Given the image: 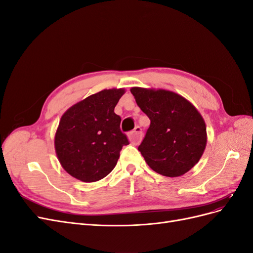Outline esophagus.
<instances>
[{
    "instance_id": "1",
    "label": "esophagus",
    "mask_w": 253,
    "mask_h": 253,
    "mask_svg": "<svg viewBox=\"0 0 253 253\" xmlns=\"http://www.w3.org/2000/svg\"><path fill=\"white\" fill-rule=\"evenodd\" d=\"M142 139V129L140 126H136L134 131L129 133V140L133 144H138Z\"/></svg>"
}]
</instances>
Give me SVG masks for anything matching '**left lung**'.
<instances>
[{
  "instance_id": "obj_1",
  "label": "left lung",
  "mask_w": 253,
  "mask_h": 253,
  "mask_svg": "<svg viewBox=\"0 0 253 253\" xmlns=\"http://www.w3.org/2000/svg\"><path fill=\"white\" fill-rule=\"evenodd\" d=\"M137 105L151 120L138 147L152 170L168 177L190 171L207 144L206 124L186 98L166 89L132 87Z\"/></svg>"
}]
</instances>
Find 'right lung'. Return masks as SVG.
I'll list each match as a JSON object with an SVG mask.
<instances>
[{"label":"right lung","mask_w":253,"mask_h":253,"mask_svg":"<svg viewBox=\"0 0 253 253\" xmlns=\"http://www.w3.org/2000/svg\"><path fill=\"white\" fill-rule=\"evenodd\" d=\"M125 88L103 89L71 106L60 119L55 149L63 169L84 182L104 178L116 166L127 137L114 109Z\"/></svg>","instance_id":"obj_1"}]
</instances>
